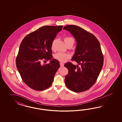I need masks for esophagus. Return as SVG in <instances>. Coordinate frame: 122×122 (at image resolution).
Here are the masks:
<instances>
[{
  "label": "esophagus",
  "instance_id": "obj_1",
  "mask_svg": "<svg viewBox=\"0 0 122 122\" xmlns=\"http://www.w3.org/2000/svg\"><path fill=\"white\" fill-rule=\"evenodd\" d=\"M60 66H64V64L62 63H60Z\"/></svg>",
  "mask_w": 122,
  "mask_h": 122
}]
</instances>
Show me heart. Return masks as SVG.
<instances>
[{"mask_svg": "<svg viewBox=\"0 0 122 122\" xmlns=\"http://www.w3.org/2000/svg\"><path fill=\"white\" fill-rule=\"evenodd\" d=\"M64 41L65 43L67 45L69 43L71 42H74V39L71 37H66L64 38ZM51 49L53 50L54 49V42H53L51 45ZM54 58L56 60L62 62H64L66 61L67 59H69L70 58V55L67 53H64L62 52H58L54 56Z\"/></svg>", "mask_w": 122, "mask_h": 122, "instance_id": "b5f03b06", "label": "heart"}]
</instances>
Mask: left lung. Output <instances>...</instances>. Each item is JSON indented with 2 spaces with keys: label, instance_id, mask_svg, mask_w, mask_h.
<instances>
[{
  "label": "left lung",
  "instance_id": "1",
  "mask_svg": "<svg viewBox=\"0 0 122 122\" xmlns=\"http://www.w3.org/2000/svg\"><path fill=\"white\" fill-rule=\"evenodd\" d=\"M63 30L68 31L77 42L71 59L78 63L76 66L69 62L64 64L68 70L65 83L72 91H85L95 84L103 66V56L100 43L94 35L79 26L68 25Z\"/></svg>",
  "mask_w": 122,
  "mask_h": 122
}]
</instances>
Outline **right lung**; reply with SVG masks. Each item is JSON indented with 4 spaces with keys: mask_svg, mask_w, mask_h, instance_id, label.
I'll list each match as a JSON object with an SVG mask.
<instances>
[{
    "mask_svg": "<svg viewBox=\"0 0 122 122\" xmlns=\"http://www.w3.org/2000/svg\"><path fill=\"white\" fill-rule=\"evenodd\" d=\"M62 26H44L33 32L22 40L16 59V65L22 80L31 89L42 91L50 87L60 67L52 58L51 45ZM42 60H50L42 66Z\"/></svg>",
    "mask_w": 122,
    "mask_h": 122,
    "instance_id": "obj_1",
    "label": "right lung"
}]
</instances>
